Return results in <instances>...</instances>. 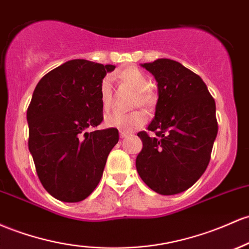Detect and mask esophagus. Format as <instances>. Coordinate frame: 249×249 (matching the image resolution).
<instances>
[{"label": "esophagus", "instance_id": "1", "mask_svg": "<svg viewBox=\"0 0 249 249\" xmlns=\"http://www.w3.org/2000/svg\"><path fill=\"white\" fill-rule=\"evenodd\" d=\"M119 136H120V138H126V137H129V133L125 132V131H120Z\"/></svg>", "mask_w": 249, "mask_h": 249}]
</instances>
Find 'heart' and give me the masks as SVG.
I'll list each match as a JSON object with an SVG mask.
<instances>
[{
    "label": "heart",
    "instance_id": "1",
    "mask_svg": "<svg viewBox=\"0 0 249 249\" xmlns=\"http://www.w3.org/2000/svg\"><path fill=\"white\" fill-rule=\"evenodd\" d=\"M120 80L126 86L132 89L136 92L133 105L135 106H149L152 103V95L147 89L150 83L147 78L137 68H127L123 71L119 75ZM100 103L105 111L110 110L112 106V89H111V78L106 76L100 84ZM146 122V116L144 112L135 111L131 113H110L105 117V124L108 127H116L122 131H133L138 127L143 126Z\"/></svg>",
    "mask_w": 249,
    "mask_h": 249
}]
</instances>
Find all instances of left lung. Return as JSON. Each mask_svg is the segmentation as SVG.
Segmentation results:
<instances>
[{
  "instance_id": "obj_1",
  "label": "left lung",
  "mask_w": 249,
  "mask_h": 249,
  "mask_svg": "<svg viewBox=\"0 0 249 249\" xmlns=\"http://www.w3.org/2000/svg\"><path fill=\"white\" fill-rule=\"evenodd\" d=\"M155 76V118L137 136L143 149L136 168L150 189L175 195L189 189L206 171L217 136L215 100L200 78L170 59L142 65Z\"/></svg>"
}]
</instances>
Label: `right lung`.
<instances>
[{"label":"right lung","instance_id":"obj_1","mask_svg":"<svg viewBox=\"0 0 249 249\" xmlns=\"http://www.w3.org/2000/svg\"><path fill=\"white\" fill-rule=\"evenodd\" d=\"M113 65L70 60L41 78L27 110L28 147L41 184L56 200L80 202L97 188L118 143L103 122L100 84Z\"/></svg>","mask_w":249,"mask_h":249}]
</instances>
